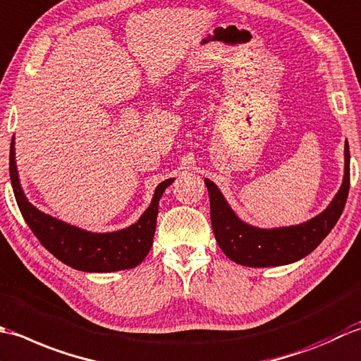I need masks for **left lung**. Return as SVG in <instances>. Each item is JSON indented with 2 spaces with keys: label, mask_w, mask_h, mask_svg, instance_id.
Instances as JSON below:
<instances>
[{
  "label": "left lung",
  "mask_w": 361,
  "mask_h": 361,
  "mask_svg": "<svg viewBox=\"0 0 361 361\" xmlns=\"http://www.w3.org/2000/svg\"><path fill=\"white\" fill-rule=\"evenodd\" d=\"M349 171L350 154L345 140L344 178L329 207L302 224L276 227V229H260L241 221L215 183L205 179L204 182L210 197L213 233L221 251L232 262L251 268L282 267L304 259L319 246V243L327 237L340 219L349 195Z\"/></svg>",
  "instance_id": "obj_1"
}]
</instances>
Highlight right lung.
I'll return each instance as SVG.
<instances>
[{
  "mask_svg": "<svg viewBox=\"0 0 361 361\" xmlns=\"http://www.w3.org/2000/svg\"><path fill=\"white\" fill-rule=\"evenodd\" d=\"M9 173L21 215L35 237L56 259L84 273H112L129 269L145 260L156 233L159 201L166 187L174 180L166 179L159 183L151 205L135 224L116 232L94 233L47 215L27 201L20 185L13 138L11 143Z\"/></svg>",
  "mask_w": 361,
  "mask_h": 361,
  "instance_id": "right-lung-1",
  "label": "right lung"
}]
</instances>
